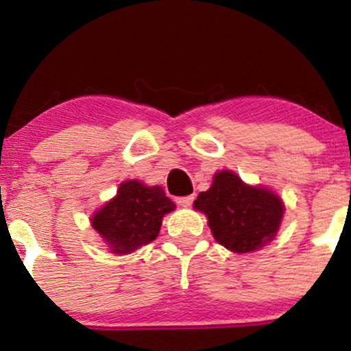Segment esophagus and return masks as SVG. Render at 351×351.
Instances as JSON below:
<instances>
[{
	"label": "esophagus",
	"instance_id": "esophagus-1",
	"mask_svg": "<svg viewBox=\"0 0 351 351\" xmlns=\"http://www.w3.org/2000/svg\"><path fill=\"white\" fill-rule=\"evenodd\" d=\"M193 199H195V196H180V198H176V203H178L180 206L188 208L193 204Z\"/></svg>",
	"mask_w": 351,
	"mask_h": 351
}]
</instances>
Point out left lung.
I'll return each instance as SVG.
<instances>
[{"mask_svg": "<svg viewBox=\"0 0 351 351\" xmlns=\"http://www.w3.org/2000/svg\"><path fill=\"white\" fill-rule=\"evenodd\" d=\"M195 209L204 213L213 236L232 252H252L279 231L284 203L263 186H249L236 173L217 171L208 191H201Z\"/></svg>", "mask_w": 351, "mask_h": 351, "instance_id": "left-lung-1", "label": "left lung"}]
</instances>
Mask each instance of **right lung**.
I'll list each match as a JSON object with an SVG mask.
<instances>
[{"instance_id":"right-lung-1","label":"right lung","mask_w":351,"mask_h":351,"mask_svg":"<svg viewBox=\"0 0 351 351\" xmlns=\"http://www.w3.org/2000/svg\"><path fill=\"white\" fill-rule=\"evenodd\" d=\"M175 208L160 186L130 180L120 184L115 198L95 211L90 223L112 252L128 254L155 241L163 216Z\"/></svg>"}]
</instances>
